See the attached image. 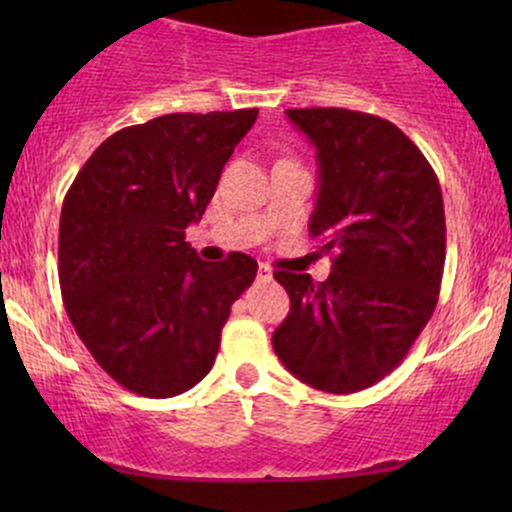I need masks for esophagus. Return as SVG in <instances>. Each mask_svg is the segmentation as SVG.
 Here are the masks:
<instances>
[{"mask_svg":"<svg viewBox=\"0 0 512 512\" xmlns=\"http://www.w3.org/2000/svg\"><path fill=\"white\" fill-rule=\"evenodd\" d=\"M257 279H260V281L272 279V267H267V264H260V267H257Z\"/></svg>","mask_w":512,"mask_h":512,"instance_id":"34e87169","label":"esophagus"}]
</instances>
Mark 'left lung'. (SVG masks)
Returning a JSON list of instances; mask_svg holds the SVG:
<instances>
[{
  "mask_svg": "<svg viewBox=\"0 0 512 512\" xmlns=\"http://www.w3.org/2000/svg\"><path fill=\"white\" fill-rule=\"evenodd\" d=\"M317 154L308 231L334 252L332 274L274 272L291 298L272 344L315 390L351 395L392 373L438 303L445 264L443 195L402 129L344 108H291Z\"/></svg>",
  "mask_w": 512,
  "mask_h": 512,
  "instance_id": "obj_1",
  "label": "left lung"
}]
</instances>
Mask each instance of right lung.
Returning a JSON list of instances; mask_svg holds the SVG:
<instances>
[{"label": "right lung", "instance_id": "right-lung-1", "mask_svg": "<svg viewBox=\"0 0 512 512\" xmlns=\"http://www.w3.org/2000/svg\"><path fill=\"white\" fill-rule=\"evenodd\" d=\"M257 108L125 127L79 170L60 216V289L76 334L115 383L175 397L214 366L257 262H204L185 243Z\"/></svg>", "mask_w": 512, "mask_h": 512}]
</instances>
